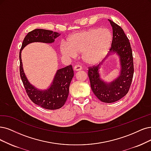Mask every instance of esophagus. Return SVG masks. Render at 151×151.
Returning a JSON list of instances; mask_svg holds the SVG:
<instances>
[{
	"mask_svg": "<svg viewBox=\"0 0 151 151\" xmlns=\"http://www.w3.org/2000/svg\"><path fill=\"white\" fill-rule=\"evenodd\" d=\"M82 69V67L81 66H80V65H76L75 66H74V70L75 71H80Z\"/></svg>",
	"mask_w": 151,
	"mask_h": 151,
	"instance_id": "obj_1",
	"label": "esophagus"
}]
</instances>
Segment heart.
I'll return each instance as SVG.
<instances>
[{
  "label": "heart",
  "instance_id": "b5f03b06",
  "mask_svg": "<svg viewBox=\"0 0 151 151\" xmlns=\"http://www.w3.org/2000/svg\"><path fill=\"white\" fill-rule=\"evenodd\" d=\"M113 42V34L107 29L94 28L77 32L67 38V44H62L60 51L63 55L75 58L82 53V58L87 64L94 65L108 53Z\"/></svg>",
  "mask_w": 151,
  "mask_h": 151
}]
</instances>
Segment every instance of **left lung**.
Instances as JSON below:
<instances>
[{
	"mask_svg": "<svg viewBox=\"0 0 151 151\" xmlns=\"http://www.w3.org/2000/svg\"><path fill=\"white\" fill-rule=\"evenodd\" d=\"M109 21L113 28V37L108 56L112 53L118 55L121 63L120 75L110 83L104 82L99 73L102 63L89 67L88 74L91 90L95 96L102 102L111 103L123 98L129 91L134 75V63L129 39L120 26L112 20Z\"/></svg>",
	"mask_w": 151,
	"mask_h": 151,
	"instance_id": "obj_1",
	"label": "left lung"
}]
</instances>
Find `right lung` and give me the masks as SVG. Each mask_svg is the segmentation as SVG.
<instances>
[{
  "label": "right lung",
  "instance_id": "1",
  "mask_svg": "<svg viewBox=\"0 0 151 151\" xmlns=\"http://www.w3.org/2000/svg\"><path fill=\"white\" fill-rule=\"evenodd\" d=\"M60 34L45 29H35L25 36L20 50V75L25 91L33 103L42 108L54 110L61 108L65 104L69 93L71 81L74 76L72 66L69 65L57 70L52 85L47 90H40L28 81L22 67L21 52L28 44L33 42L51 43Z\"/></svg>",
  "mask_w": 151,
  "mask_h": 151
}]
</instances>
